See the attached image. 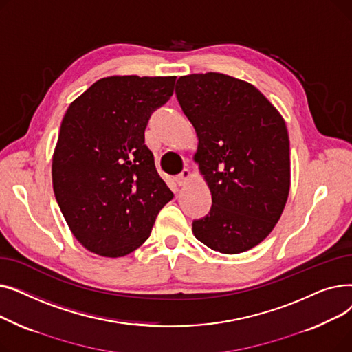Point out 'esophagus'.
Returning <instances> with one entry per match:
<instances>
[{
	"instance_id": "esophagus-1",
	"label": "esophagus",
	"mask_w": 352,
	"mask_h": 352,
	"mask_svg": "<svg viewBox=\"0 0 352 352\" xmlns=\"http://www.w3.org/2000/svg\"><path fill=\"white\" fill-rule=\"evenodd\" d=\"M191 178H192V173H191L188 168H186V170H182L181 174H178V175L175 177V181H177L178 186L181 187V186H186V184H187Z\"/></svg>"
}]
</instances>
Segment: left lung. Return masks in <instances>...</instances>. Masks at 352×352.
<instances>
[{"instance_id":"left-lung-1","label":"left lung","mask_w":352,"mask_h":352,"mask_svg":"<svg viewBox=\"0 0 352 352\" xmlns=\"http://www.w3.org/2000/svg\"><path fill=\"white\" fill-rule=\"evenodd\" d=\"M175 94L197 131L195 161L212 195L192 232L223 254L251 250L278 223L288 198L285 122L254 85L226 74L184 76Z\"/></svg>"}]
</instances>
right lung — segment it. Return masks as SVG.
<instances>
[{
  "mask_svg": "<svg viewBox=\"0 0 352 352\" xmlns=\"http://www.w3.org/2000/svg\"><path fill=\"white\" fill-rule=\"evenodd\" d=\"M175 80L102 78L67 109L52 158L54 194L74 236L91 252L117 258L137 250L174 197L144 133Z\"/></svg>",
  "mask_w": 352,
  "mask_h": 352,
  "instance_id": "add662e5",
  "label": "right lung"
}]
</instances>
